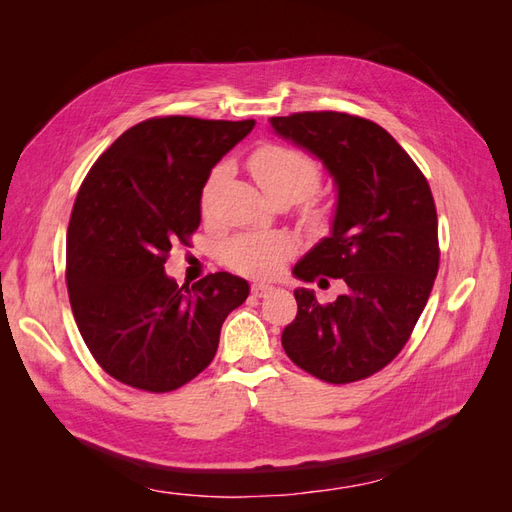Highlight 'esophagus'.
<instances>
[{
    "label": "esophagus",
    "mask_w": 512,
    "mask_h": 512,
    "mask_svg": "<svg viewBox=\"0 0 512 512\" xmlns=\"http://www.w3.org/2000/svg\"><path fill=\"white\" fill-rule=\"evenodd\" d=\"M273 290L275 288L271 284H262V282L252 284V294H254V297H267V294H271Z\"/></svg>",
    "instance_id": "esophagus-1"
}]
</instances>
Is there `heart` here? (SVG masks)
Masks as SVG:
<instances>
[{
	"mask_svg": "<svg viewBox=\"0 0 512 512\" xmlns=\"http://www.w3.org/2000/svg\"><path fill=\"white\" fill-rule=\"evenodd\" d=\"M250 170L269 198H288L290 203L307 198L318 188V166L305 153L288 147L269 145L256 151ZM226 179V166L211 170L200 196V207L211 215L215 196ZM294 252V243L286 235H241L224 247V260L230 269L250 277H269L280 271L284 260Z\"/></svg>",
	"mask_w": 512,
	"mask_h": 512,
	"instance_id": "obj_1",
	"label": "heart"
}]
</instances>
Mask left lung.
I'll return each instance as SVG.
<instances>
[{
  "instance_id": "left-lung-1",
  "label": "left lung",
  "mask_w": 512,
  "mask_h": 512,
  "mask_svg": "<svg viewBox=\"0 0 512 512\" xmlns=\"http://www.w3.org/2000/svg\"><path fill=\"white\" fill-rule=\"evenodd\" d=\"M273 132L318 158L335 185L329 237L292 269L329 275L346 292L320 305L297 288L299 312L282 333L290 361L324 382L363 380L406 346L438 273V215L429 183L378 123L346 113L271 117Z\"/></svg>"
}]
</instances>
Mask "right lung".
<instances>
[{
  "mask_svg": "<svg viewBox=\"0 0 512 512\" xmlns=\"http://www.w3.org/2000/svg\"><path fill=\"white\" fill-rule=\"evenodd\" d=\"M254 123L147 119L85 177L68 226V294L89 352L115 380L149 393L190 382L218 352L226 316L250 294L243 277L226 271L179 286L164 262L198 228L211 168Z\"/></svg>",
  "mask_w": 512,
  "mask_h": 512,
  "instance_id": "right-lung-1",
  "label": "right lung"
}]
</instances>
